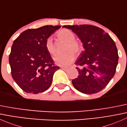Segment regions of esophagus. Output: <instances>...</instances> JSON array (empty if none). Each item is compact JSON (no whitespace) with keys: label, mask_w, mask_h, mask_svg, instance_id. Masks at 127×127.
I'll return each mask as SVG.
<instances>
[{"label":"esophagus","mask_w":127,"mask_h":127,"mask_svg":"<svg viewBox=\"0 0 127 127\" xmlns=\"http://www.w3.org/2000/svg\"><path fill=\"white\" fill-rule=\"evenodd\" d=\"M61 69H63V71H68V68H67V67H61Z\"/></svg>","instance_id":"34e87169"}]
</instances>
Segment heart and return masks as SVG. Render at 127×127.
<instances>
[{
  "instance_id": "1",
  "label": "heart",
  "mask_w": 127,
  "mask_h": 127,
  "mask_svg": "<svg viewBox=\"0 0 127 127\" xmlns=\"http://www.w3.org/2000/svg\"><path fill=\"white\" fill-rule=\"evenodd\" d=\"M59 39L67 43L64 54H58L54 56L53 60L56 64L62 67H66L72 63L75 58V55H79L83 50V45L79 41L75 40V35L73 32L67 29L58 31L56 34ZM45 47L47 52L52 55L55 54L56 47L52 37H49L45 42ZM73 51L74 52H72Z\"/></svg>"
}]
</instances>
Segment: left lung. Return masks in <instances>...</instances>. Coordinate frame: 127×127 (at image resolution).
<instances>
[{
	"label": "left lung",
	"instance_id": "8db88e82",
	"mask_svg": "<svg viewBox=\"0 0 127 127\" xmlns=\"http://www.w3.org/2000/svg\"><path fill=\"white\" fill-rule=\"evenodd\" d=\"M71 29L83 43L85 50L75 64L77 78L72 80L76 90L85 94L98 93L106 87L116 72L118 51L114 41L98 27L89 24L64 26Z\"/></svg>",
	"mask_w": 127,
	"mask_h": 127
}]
</instances>
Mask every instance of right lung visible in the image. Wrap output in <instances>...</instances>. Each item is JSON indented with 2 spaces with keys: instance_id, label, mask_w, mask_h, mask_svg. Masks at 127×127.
Here are the masks:
<instances>
[{
  "instance_id": "obj_1",
  "label": "right lung",
  "mask_w": 127,
  "mask_h": 127,
  "mask_svg": "<svg viewBox=\"0 0 127 127\" xmlns=\"http://www.w3.org/2000/svg\"><path fill=\"white\" fill-rule=\"evenodd\" d=\"M61 28L44 26L23 32L14 40L9 56L11 75L28 93L45 92L51 85L55 72L60 69L45 47L46 40Z\"/></svg>"
}]
</instances>
